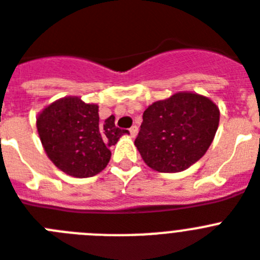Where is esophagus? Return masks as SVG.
I'll return each instance as SVG.
<instances>
[{
    "instance_id": "1",
    "label": "esophagus",
    "mask_w": 260,
    "mask_h": 260,
    "mask_svg": "<svg viewBox=\"0 0 260 260\" xmlns=\"http://www.w3.org/2000/svg\"><path fill=\"white\" fill-rule=\"evenodd\" d=\"M137 131H139V128H137L136 125L131 126V128H129V134H131V137H136V135H137Z\"/></svg>"
}]
</instances>
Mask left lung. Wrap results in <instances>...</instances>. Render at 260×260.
Segmentation results:
<instances>
[{
    "label": "left lung",
    "mask_w": 260,
    "mask_h": 260,
    "mask_svg": "<svg viewBox=\"0 0 260 260\" xmlns=\"http://www.w3.org/2000/svg\"><path fill=\"white\" fill-rule=\"evenodd\" d=\"M219 124V110L209 98L177 92L150 104L135 145L148 167L176 173L206 153Z\"/></svg>",
    "instance_id": "1"
}]
</instances>
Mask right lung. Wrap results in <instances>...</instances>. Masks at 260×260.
Instances as JSON below:
<instances>
[{"label":"right lung","mask_w":260,"mask_h":260,"mask_svg":"<svg viewBox=\"0 0 260 260\" xmlns=\"http://www.w3.org/2000/svg\"><path fill=\"white\" fill-rule=\"evenodd\" d=\"M46 154L69 176L92 177L110 162V148L126 129L115 125V116L99 123V107L67 96L47 106L37 119Z\"/></svg>","instance_id":"add662e5"}]
</instances>
